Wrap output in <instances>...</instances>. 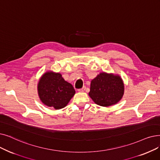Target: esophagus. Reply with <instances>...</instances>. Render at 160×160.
I'll return each instance as SVG.
<instances>
[{"label": "esophagus", "instance_id": "obj_1", "mask_svg": "<svg viewBox=\"0 0 160 160\" xmlns=\"http://www.w3.org/2000/svg\"><path fill=\"white\" fill-rule=\"evenodd\" d=\"M86 90V87H83L82 88H81V89H79L78 91V92H84V91Z\"/></svg>", "mask_w": 160, "mask_h": 160}]
</instances>
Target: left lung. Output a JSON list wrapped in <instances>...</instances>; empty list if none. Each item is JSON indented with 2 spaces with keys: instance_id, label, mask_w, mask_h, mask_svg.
I'll return each mask as SVG.
<instances>
[{
  "instance_id": "1",
  "label": "left lung",
  "mask_w": 160,
  "mask_h": 160,
  "mask_svg": "<svg viewBox=\"0 0 160 160\" xmlns=\"http://www.w3.org/2000/svg\"><path fill=\"white\" fill-rule=\"evenodd\" d=\"M124 93V84L119 75L101 72L93 79L89 96L97 105L109 107L118 102Z\"/></svg>"
}]
</instances>
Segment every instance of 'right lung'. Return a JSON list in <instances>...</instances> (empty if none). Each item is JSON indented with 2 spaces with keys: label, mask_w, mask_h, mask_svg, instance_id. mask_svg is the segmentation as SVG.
Masks as SVG:
<instances>
[{
  "label": "right lung",
  "mask_w": 160,
  "mask_h": 160,
  "mask_svg": "<svg viewBox=\"0 0 160 160\" xmlns=\"http://www.w3.org/2000/svg\"><path fill=\"white\" fill-rule=\"evenodd\" d=\"M38 93L45 105L59 110L65 107L75 94L72 85L59 72L48 71L39 80Z\"/></svg>",
  "instance_id": "obj_1"
}]
</instances>
